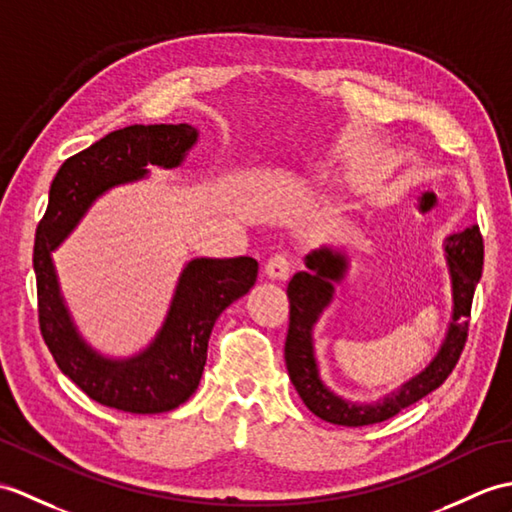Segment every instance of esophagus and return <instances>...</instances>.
<instances>
[{
    "label": "esophagus",
    "mask_w": 512,
    "mask_h": 512,
    "mask_svg": "<svg viewBox=\"0 0 512 512\" xmlns=\"http://www.w3.org/2000/svg\"><path fill=\"white\" fill-rule=\"evenodd\" d=\"M290 266H292V261H290L288 255L275 253L266 261V275L270 279L283 281V279H288V275H290Z\"/></svg>",
    "instance_id": "esophagus-1"
}]
</instances>
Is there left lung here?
<instances>
[{
	"mask_svg": "<svg viewBox=\"0 0 512 512\" xmlns=\"http://www.w3.org/2000/svg\"><path fill=\"white\" fill-rule=\"evenodd\" d=\"M445 253L451 294H454V320H451L443 347L423 373L375 403H351L342 399L334 395L318 375L312 327L334 296V281L342 279L344 270H347V259L340 253L329 251V248H320V251L305 257L307 270L296 272L288 283L290 327L288 338H285V366H288L299 397L318 419L347 427L382 423L425 395H430L454 371L469 334L475 285L482 277L484 242L480 227H469L449 235L445 240Z\"/></svg>",
	"mask_w": 512,
	"mask_h": 512,
	"instance_id": "left-lung-1",
	"label": "left lung"
}]
</instances>
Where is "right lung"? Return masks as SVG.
I'll return each mask as SVG.
<instances>
[{
  "mask_svg": "<svg viewBox=\"0 0 512 512\" xmlns=\"http://www.w3.org/2000/svg\"><path fill=\"white\" fill-rule=\"evenodd\" d=\"M196 139L198 130L189 124L126 126L69 157L52 181L32 255L39 327L58 368L102 406L157 414L185 403L200 384L218 316L257 281L259 266L253 257L192 259L178 279L159 336L144 353L128 360L95 353L67 314L50 253L106 189L137 181L146 174V165L176 168Z\"/></svg>",
  "mask_w": 512,
  "mask_h": 512,
  "instance_id": "obj_1",
  "label": "right lung"
}]
</instances>
